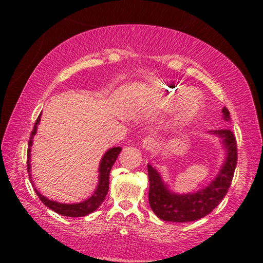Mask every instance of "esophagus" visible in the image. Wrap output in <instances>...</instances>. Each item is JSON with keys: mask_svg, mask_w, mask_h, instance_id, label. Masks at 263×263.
Wrapping results in <instances>:
<instances>
[{"mask_svg": "<svg viewBox=\"0 0 263 263\" xmlns=\"http://www.w3.org/2000/svg\"><path fill=\"white\" fill-rule=\"evenodd\" d=\"M155 145H157V140H155V138L153 136L145 137L144 139H142V141H141L142 148H145V149H147V151L154 148Z\"/></svg>", "mask_w": 263, "mask_h": 263, "instance_id": "1", "label": "esophagus"}]
</instances>
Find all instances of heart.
Listing matches in <instances>:
<instances>
[{"mask_svg": "<svg viewBox=\"0 0 263 263\" xmlns=\"http://www.w3.org/2000/svg\"><path fill=\"white\" fill-rule=\"evenodd\" d=\"M199 109H201V101L196 95H190L184 101L179 119L181 122H188L198 114Z\"/></svg>", "mask_w": 263, "mask_h": 263, "instance_id": "b5f03b06", "label": "heart"}]
</instances>
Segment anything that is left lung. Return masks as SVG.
I'll return each instance as SVG.
<instances>
[{
	"label": "left lung",
	"mask_w": 263,
	"mask_h": 263,
	"mask_svg": "<svg viewBox=\"0 0 263 263\" xmlns=\"http://www.w3.org/2000/svg\"><path fill=\"white\" fill-rule=\"evenodd\" d=\"M221 112L224 121L230 122V111L226 108H222ZM209 132L221 139L226 149V159L219 174L204 189L196 191L194 194H174L168 189L167 184H164L155 168L147 164L149 179L148 202L153 212L160 219L174 222L201 219L209 215L228 194L234 175L235 166H237V140L230 128Z\"/></svg>",
	"instance_id": "left-lung-1"
}]
</instances>
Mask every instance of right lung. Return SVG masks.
<instances>
[{"instance_id": "obj_1", "label": "right lung", "mask_w": 263, "mask_h": 263, "mask_svg": "<svg viewBox=\"0 0 263 263\" xmlns=\"http://www.w3.org/2000/svg\"><path fill=\"white\" fill-rule=\"evenodd\" d=\"M41 116L42 114L38 116L37 121L34 123L33 130L31 132L30 136V140L28 144V172L30 173L31 171V164H30V157H31V146H32V138L33 136L37 133V125L41 122ZM122 148L121 147H112L109 151H106V153L103 155V158L101 160L100 163V180H99V185L95 190V193L92 194L86 201H83L81 203H74V204H64V203H58L55 201H51V199L46 198L45 196H43L39 191L34 188L35 194L39 197V199L45 204L47 208H50L51 210H53L57 213H59L61 216H66V217H83L87 216L89 213L94 212L97 208H99L102 203H103L104 198L106 194H108L109 190V175H110V171L112 168L114 163L116 160H117L119 153H121ZM30 179H31V174H30ZM32 181V180H30Z\"/></svg>"}]
</instances>
